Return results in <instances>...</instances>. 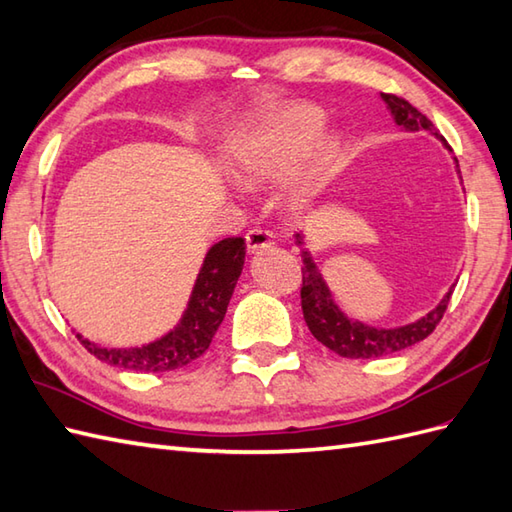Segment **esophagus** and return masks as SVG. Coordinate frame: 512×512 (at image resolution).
Listing matches in <instances>:
<instances>
[{"label":"esophagus","instance_id":"1","mask_svg":"<svg viewBox=\"0 0 512 512\" xmlns=\"http://www.w3.org/2000/svg\"><path fill=\"white\" fill-rule=\"evenodd\" d=\"M245 241H247L249 252L256 254V252H260V249H265V247H269L273 243V234L269 230L254 228V230H249L245 234Z\"/></svg>","mask_w":512,"mask_h":512}]
</instances>
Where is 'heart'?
Returning a JSON list of instances; mask_svg holds the SVG:
<instances>
[{
	"instance_id": "obj_1",
	"label": "heart",
	"mask_w": 512,
	"mask_h": 512,
	"mask_svg": "<svg viewBox=\"0 0 512 512\" xmlns=\"http://www.w3.org/2000/svg\"><path fill=\"white\" fill-rule=\"evenodd\" d=\"M323 115L306 104H289L258 112L236 128L221 149L223 165L243 184L276 180L317 141ZM330 147H321L289 180V197L297 206L308 204L326 178Z\"/></svg>"
}]
</instances>
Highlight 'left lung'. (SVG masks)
I'll return each mask as SVG.
<instances>
[{
  "mask_svg": "<svg viewBox=\"0 0 512 512\" xmlns=\"http://www.w3.org/2000/svg\"><path fill=\"white\" fill-rule=\"evenodd\" d=\"M380 97L384 99V104L389 106L397 126H402L408 132L428 130L436 134L432 121L426 115H421L415 106H410L404 97H397L391 93H380ZM441 141L445 143V139ZM445 147L450 145L445 143ZM297 243L302 245V236L299 234H297ZM302 258H304L302 310H304L306 326L310 332H313V336L319 343H323L328 350H332L334 354H339L343 358H380V356L402 352L406 347L423 341L426 336L434 332L436 326H439V321L443 319L454 291V289L447 291V295L441 299V304L415 323H408V326L393 328V330L371 328L360 321L347 319L341 313L339 306L334 304L332 293L326 286V282H323L317 265L313 263V256L304 249Z\"/></svg>",
  "mask_w": 512,
  "mask_h": 512,
  "instance_id": "1",
  "label": "left lung"
}]
</instances>
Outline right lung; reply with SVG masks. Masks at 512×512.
Listing matches in <instances>:
<instances>
[{
  "label": "right lung",
  "instance_id": "add662e5",
  "mask_svg": "<svg viewBox=\"0 0 512 512\" xmlns=\"http://www.w3.org/2000/svg\"><path fill=\"white\" fill-rule=\"evenodd\" d=\"M243 263L245 239H241V236L223 239L210 247L204 265L199 269L184 317L176 328L154 343L128 347V350H108V347H99L89 339H82V334L76 336L97 360H104V363L115 367L145 373L186 367L210 347V341H213L217 328L226 317L236 280L243 271Z\"/></svg>",
  "mask_w": 512,
  "mask_h": 512
}]
</instances>
